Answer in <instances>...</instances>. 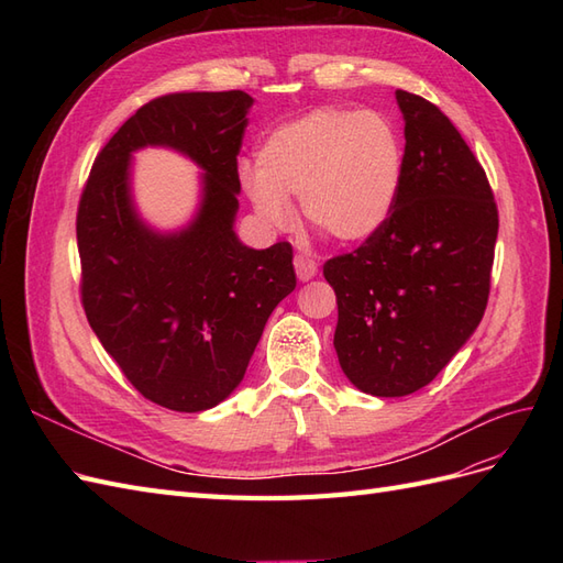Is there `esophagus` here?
<instances>
[{
    "label": "esophagus",
    "instance_id": "obj_1",
    "mask_svg": "<svg viewBox=\"0 0 563 563\" xmlns=\"http://www.w3.org/2000/svg\"><path fill=\"white\" fill-rule=\"evenodd\" d=\"M294 267H296V275L300 282H310L317 275V263L312 258H308V255H296Z\"/></svg>",
    "mask_w": 563,
    "mask_h": 563
}]
</instances>
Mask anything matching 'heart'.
<instances>
[{"mask_svg": "<svg viewBox=\"0 0 563 563\" xmlns=\"http://www.w3.org/2000/svg\"><path fill=\"white\" fill-rule=\"evenodd\" d=\"M404 183V141L376 110L317 108L277 126L258 150L244 190L272 228L291 223L300 199L305 223L345 244L376 236L395 213Z\"/></svg>", "mask_w": 563, "mask_h": 563, "instance_id": "heart-1", "label": "heart"}]
</instances>
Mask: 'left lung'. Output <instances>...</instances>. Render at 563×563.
Listing matches in <instances>:
<instances>
[{
    "instance_id": "obj_1",
    "label": "left lung",
    "mask_w": 563,
    "mask_h": 563,
    "mask_svg": "<svg viewBox=\"0 0 563 563\" xmlns=\"http://www.w3.org/2000/svg\"><path fill=\"white\" fill-rule=\"evenodd\" d=\"M404 183L387 225L323 263L338 300L333 347L354 387L406 397L432 383L484 317L498 207L451 119L397 89Z\"/></svg>"
}]
</instances>
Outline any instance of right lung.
Here are the masks:
<instances>
[{"mask_svg":"<svg viewBox=\"0 0 563 563\" xmlns=\"http://www.w3.org/2000/svg\"><path fill=\"white\" fill-rule=\"evenodd\" d=\"M244 91H183L150 100L98 152L77 209L81 308L141 395L180 413L223 401L242 383L272 310L296 288L294 249L255 251L232 230L240 209ZM168 144L208 172L196 223L147 231L132 211L128 157Z\"/></svg>","mask_w":563,"mask_h":563,"instance_id":"obj_1","label":"right lung"}]
</instances>
